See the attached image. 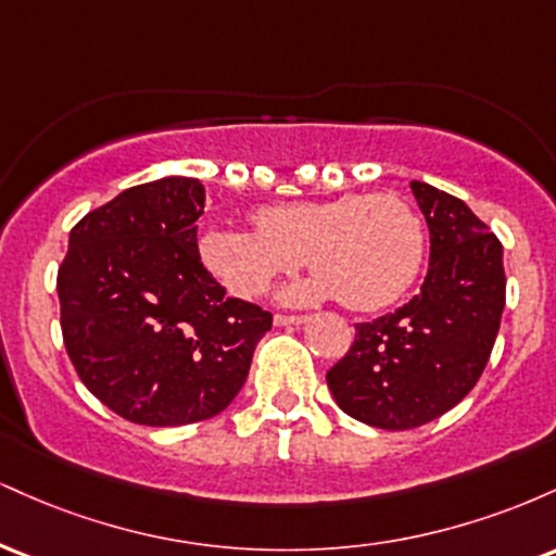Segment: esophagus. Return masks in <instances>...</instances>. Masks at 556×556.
<instances>
[{"label":"esophagus","mask_w":556,"mask_h":556,"mask_svg":"<svg viewBox=\"0 0 556 556\" xmlns=\"http://www.w3.org/2000/svg\"><path fill=\"white\" fill-rule=\"evenodd\" d=\"M305 321H308V316H274V324H277V327H303Z\"/></svg>","instance_id":"34e87169"}]
</instances>
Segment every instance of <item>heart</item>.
<instances>
[{
  "label": "heart",
  "instance_id": "obj_1",
  "mask_svg": "<svg viewBox=\"0 0 556 556\" xmlns=\"http://www.w3.org/2000/svg\"><path fill=\"white\" fill-rule=\"evenodd\" d=\"M253 222L256 229L219 227L201 238L203 264L238 298L261 295L308 261L316 274L285 287L282 303L340 298L353 311H379L413 285L424 264V222L392 193L271 203Z\"/></svg>",
  "mask_w": 556,
  "mask_h": 556
}]
</instances>
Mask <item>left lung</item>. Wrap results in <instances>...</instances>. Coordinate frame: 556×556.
Wrapping results in <instances>:
<instances>
[{"instance_id":"1","label":"left lung","mask_w":556,"mask_h":556,"mask_svg":"<svg viewBox=\"0 0 556 556\" xmlns=\"http://www.w3.org/2000/svg\"><path fill=\"white\" fill-rule=\"evenodd\" d=\"M429 225V274L394 314L355 327L329 368L331 397L348 416L407 431L444 416L486 368L504 311L502 242L460 198L410 182Z\"/></svg>"}]
</instances>
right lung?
<instances>
[{
	"label": "right lung",
	"mask_w": 556,
	"mask_h": 556,
	"mask_svg": "<svg viewBox=\"0 0 556 556\" xmlns=\"http://www.w3.org/2000/svg\"><path fill=\"white\" fill-rule=\"evenodd\" d=\"M195 177L136 185L86 214L56 274L62 337L80 381L140 426L222 413L251 371L271 314L227 298L198 256Z\"/></svg>",
	"instance_id": "right-lung-1"
}]
</instances>
